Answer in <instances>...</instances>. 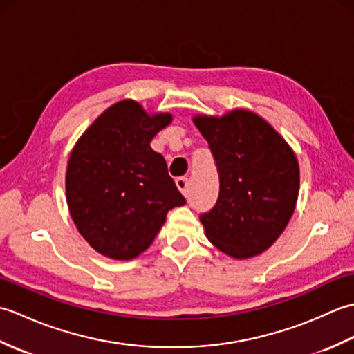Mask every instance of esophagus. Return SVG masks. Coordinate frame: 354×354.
<instances>
[{
	"label": "esophagus",
	"mask_w": 354,
	"mask_h": 354,
	"mask_svg": "<svg viewBox=\"0 0 354 354\" xmlns=\"http://www.w3.org/2000/svg\"><path fill=\"white\" fill-rule=\"evenodd\" d=\"M176 187H178V190L184 194V196H187V194H189V178H178Z\"/></svg>",
	"instance_id": "34e87169"
}]
</instances>
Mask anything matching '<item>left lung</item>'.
<instances>
[{"mask_svg":"<svg viewBox=\"0 0 354 354\" xmlns=\"http://www.w3.org/2000/svg\"><path fill=\"white\" fill-rule=\"evenodd\" d=\"M221 178L214 208L201 216L217 250L243 260L266 251L295 212L299 165L292 147L265 118L248 109L193 117Z\"/></svg>","mask_w":354,"mask_h":354,"instance_id":"obj_1","label":"left lung"}]
</instances>
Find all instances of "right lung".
<instances>
[{"mask_svg": "<svg viewBox=\"0 0 354 354\" xmlns=\"http://www.w3.org/2000/svg\"><path fill=\"white\" fill-rule=\"evenodd\" d=\"M126 99L97 117L74 145L65 189L71 219L89 246L112 260H132L152 245L169 209L185 204L164 156L150 147L171 123Z\"/></svg>", "mask_w": 354, "mask_h": 354, "instance_id": "add662e5", "label": "right lung"}]
</instances>
